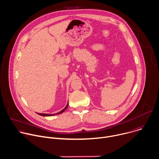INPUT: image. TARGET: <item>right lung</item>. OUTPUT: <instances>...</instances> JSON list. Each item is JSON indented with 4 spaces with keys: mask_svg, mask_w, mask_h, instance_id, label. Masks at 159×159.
Masks as SVG:
<instances>
[{
    "mask_svg": "<svg viewBox=\"0 0 159 159\" xmlns=\"http://www.w3.org/2000/svg\"><path fill=\"white\" fill-rule=\"evenodd\" d=\"M68 106H69V102H67V104L66 106L65 107L64 109H63L61 111H60V112L56 113V114H52V115H50V114H45V113H37L38 115H40V116H54V115H59V114H61V113L63 112L66 109V108L68 107Z\"/></svg>",
    "mask_w": 159,
    "mask_h": 159,
    "instance_id": "obj_1",
    "label": "right lung"
}]
</instances>
